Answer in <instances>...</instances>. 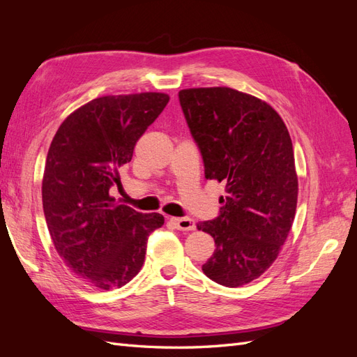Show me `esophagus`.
<instances>
[{
  "instance_id": "34e87169",
  "label": "esophagus",
  "mask_w": 357,
  "mask_h": 357,
  "mask_svg": "<svg viewBox=\"0 0 357 357\" xmlns=\"http://www.w3.org/2000/svg\"><path fill=\"white\" fill-rule=\"evenodd\" d=\"M171 223L176 226L177 229L180 231H193L197 228L195 222H193L192 219H188V218H183V219H177V218H172L171 219Z\"/></svg>"
}]
</instances>
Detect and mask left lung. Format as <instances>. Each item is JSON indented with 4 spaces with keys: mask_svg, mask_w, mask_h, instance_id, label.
Returning a JSON list of instances; mask_svg holds the SVG:
<instances>
[{
    "mask_svg": "<svg viewBox=\"0 0 357 357\" xmlns=\"http://www.w3.org/2000/svg\"><path fill=\"white\" fill-rule=\"evenodd\" d=\"M178 100L205 178L226 183L218 218L197 225L215 244L202 271L222 286L240 287L273 265L294 223V146L283 119L256 96L197 88L180 91Z\"/></svg>",
    "mask_w": 357,
    "mask_h": 357,
    "instance_id": "8db88e82",
    "label": "left lung"
}]
</instances>
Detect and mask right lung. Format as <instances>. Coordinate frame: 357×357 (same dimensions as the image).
<instances>
[{
	"label": "right lung",
	"mask_w": 357,
	"mask_h": 357,
	"mask_svg": "<svg viewBox=\"0 0 357 357\" xmlns=\"http://www.w3.org/2000/svg\"><path fill=\"white\" fill-rule=\"evenodd\" d=\"M168 101L158 92L101 96L71 113L52 139L41 186L46 223L63 264L92 287L131 282L149 235L164 225L162 214L116 204L109 192Z\"/></svg>",
	"instance_id": "right-lung-1"
}]
</instances>
